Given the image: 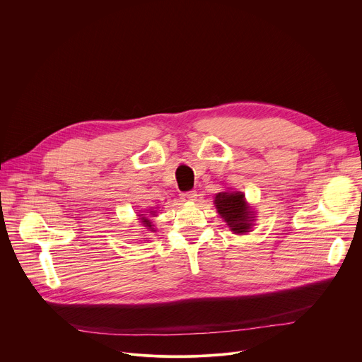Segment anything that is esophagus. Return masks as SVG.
<instances>
[{
	"label": "esophagus",
	"mask_w": 362,
	"mask_h": 362,
	"mask_svg": "<svg viewBox=\"0 0 362 362\" xmlns=\"http://www.w3.org/2000/svg\"><path fill=\"white\" fill-rule=\"evenodd\" d=\"M180 196H182V199H183V200H187V202H193V200H196V196H197V193H196V190H190V192H185V193H182Z\"/></svg>",
	"instance_id": "esophagus-1"
}]
</instances>
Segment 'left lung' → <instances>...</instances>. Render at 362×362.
<instances>
[{"instance_id": "obj_1", "label": "left lung", "mask_w": 362, "mask_h": 362, "mask_svg": "<svg viewBox=\"0 0 362 362\" xmlns=\"http://www.w3.org/2000/svg\"><path fill=\"white\" fill-rule=\"evenodd\" d=\"M215 206L221 218L236 235L250 232L253 225V211L242 192H221L215 197Z\"/></svg>"}]
</instances>
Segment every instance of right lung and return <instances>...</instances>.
<instances>
[{
    "instance_id": "add662e5",
    "label": "right lung",
    "mask_w": 362,
    "mask_h": 362,
    "mask_svg": "<svg viewBox=\"0 0 362 362\" xmlns=\"http://www.w3.org/2000/svg\"><path fill=\"white\" fill-rule=\"evenodd\" d=\"M156 212L154 211H150V215H153V216H156L154 215ZM140 216V222L143 223V226H146V229H148L150 232H154V228H153V223H151V221L147 218V216H143V215H139Z\"/></svg>"
}]
</instances>
